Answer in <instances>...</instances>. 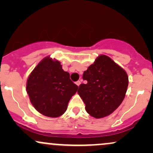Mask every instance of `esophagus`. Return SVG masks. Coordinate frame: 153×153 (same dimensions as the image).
<instances>
[{"instance_id": "34e87169", "label": "esophagus", "mask_w": 153, "mask_h": 153, "mask_svg": "<svg viewBox=\"0 0 153 153\" xmlns=\"http://www.w3.org/2000/svg\"><path fill=\"white\" fill-rule=\"evenodd\" d=\"M75 83H76V85H78V86H79V85H80V83H81V81H80V80H78V81L75 82Z\"/></svg>"}]
</instances>
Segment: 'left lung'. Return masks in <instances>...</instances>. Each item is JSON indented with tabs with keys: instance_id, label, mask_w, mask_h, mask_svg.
I'll list each match as a JSON object with an SVG mask.
<instances>
[{
	"instance_id": "8db88e82",
	"label": "left lung",
	"mask_w": 153,
	"mask_h": 153,
	"mask_svg": "<svg viewBox=\"0 0 153 153\" xmlns=\"http://www.w3.org/2000/svg\"><path fill=\"white\" fill-rule=\"evenodd\" d=\"M86 84L79 85L78 93L93 117L100 119L117 109L125 97L128 83L127 73L110 57L100 55L84 71Z\"/></svg>"
}]
</instances>
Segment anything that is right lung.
Listing matches in <instances>:
<instances>
[{
  "label": "right lung",
  "mask_w": 153,
  "mask_h": 153,
  "mask_svg": "<svg viewBox=\"0 0 153 153\" xmlns=\"http://www.w3.org/2000/svg\"><path fill=\"white\" fill-rule=\"evenodd\" d=\"M78 86L64 71L60 62L47 57L31 72L26 91L31 104L42 114L49 117L62 115Z\"/></svg>",
  "instance_id": "right-lung-1"
}]
</instances>
